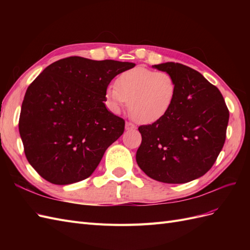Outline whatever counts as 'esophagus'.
<instances>
[{
	"mask_svg": "<svg viewBox=\"0 0 250 250\" xmlns=\"http://www.w3.org/2000/svg\"><path fill=\"white\" fill-rule=\"evenodd\" d=\"M135 125L134 124H132L131 122H127L126 124H125V129L126 130H133V129H135Z\"/></svg>",
	"mask_w": 250,
	"mask_h": 250,
	"instance_id": "1",
	"label": "esophagus"
}]
</instances>
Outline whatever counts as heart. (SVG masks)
Segmentation results:
<instances>
[{
  "instance_id": "obj_1",
  "label": "heart",
  "mask_w": 250,
  "mask_h": 250,
  "mask_svg": "<svg viewBox=\"0 0 250 250\" xmlns=\"http://www.w3.org/2000/svg\"><path fill=\"white\" fill-rule=\"evenodd\" d=\"M177 93V84L168 72H156L137 66L123 72L116 85L106 89L107 106L119 112L127 102L133 119L141 124H153L171 110Z\"/></svg>"
}]
</instances>
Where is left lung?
<instances>
[{
	"instance_id": "8db88e82",
	"label": "left lung",
	"mask_w": 250,
	"mask_h": 250,
	"mask_svg": "<svg viewBox=\"0 0 250 250\" xmlns=\"http://www.w3.org/2000/svg\"><path fill=\"white\" fill-rule=\"evenodd\" d=\"M177 84L169 113L139 127L137 163L147 175L165 184H185L204 175L223 148L229 111L215 85L191 67L175 62L153 65Z\"/></svg>"
}]
</instances>
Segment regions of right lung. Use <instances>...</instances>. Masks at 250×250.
Instances as JSON below:
<instances>
[{"instance_id": "1", "label": "right lung", "mask_w": 250, "mask_h": 250, "mask_svg": "<svg viewBox=\"0 0 250 250\" xmlns=\"http://www.w3.org/2000/svg\"><path fill=\"white\" fill-rule=\"evenodd\" d=\"M134 65L72 56L47 66L29 85L19 130L27 160L42 178L64 186L92 175L125 127L105 106L107 86Z\"/></svg>"}]
</instances>
